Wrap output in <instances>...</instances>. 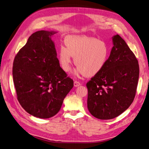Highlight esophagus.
I'll use <instances>...</instances> for the list:
<instances>
[{
	"label": "esophagus",
	"mask_w": 149,
	"mask_h": 149,
	"mask_svg": "<svg viewBox=\"0 0 149 149\" xmlns=\"http://www.w3.org/2000/svg\"><path fill=\"white\" fill-rule=\"evenodd\" d=\"M81 84V83L78 81H74V86L75 87H78V86H80Z\"/></svg>",
	"instance_id": "1"
}]
</instances>
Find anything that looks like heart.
Instances as JSON below:
<instances>
[{"instance_id":"obj_1","label":"heart","mask_w":149,"mask_h":149,"mask_svg":"<svg viewBox=\"0 0 149 149\" xmlns=\"http://www.w3.org/2000/svg\"><path fill=\"white\" fill-rule=\"evenodd\" d=\"M65 45L58 49V59L62 69L68 72L73 56L77 66L76 74L93 76L104 68L109 57V47L102 40L87 36H68Z\"/></svg>"}]
</instances>
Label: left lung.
I'll use <instances>...</instances> for the list:
<instances>
[{
	"instance_id": "8db88e82",
	"label": "left lung",
	"mask_w": 149,
	"mask_h": 149,
	"mask_svg": "<svg viewBox=\"0 0 149 149\" xmlns=\"http://www.w3.org/2000/svg\"><path fill=\"white\" fill-rule=\"evenodd\" d=\"M104 68L86 83L88 108L100 119H111L124 112L136 96L139 76L138 60L119 35Z\"/></svg>"
}]
</instances>
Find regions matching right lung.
<instances>
[{"label": "right lung", "instance_id": "obj_1", "mask_svg": "<svg viewBox=\"0 0 149 149\" xmlns=\"http://www.w3.org/2000/svg\"><path fill=\"white\" fill-rule=\"evenodd\" d=\"M40 30L31 35L13 63V80L17 100L36 118L56 115L74 82L60 66L52 36Z\"/></svg>", "mask_w": 149, "mask_h": 149}]
</instances>
